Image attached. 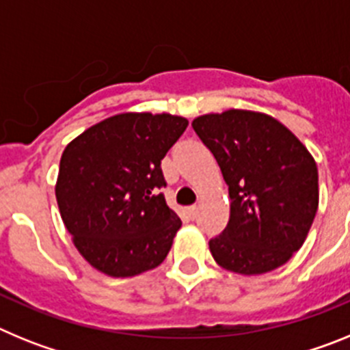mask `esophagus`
<instances>
[{
  "instance_id": "obj_1",
  "label": "esophagus",
  "mask_w": 350,
  "mask_h": 350,
  "mask_svg": "<svg viewBox=\"0 0 350 350\" xmlns=\"http://www.w3.org/2000/svg\"><path fill=\"white\" fill-rule=\"evenodd\" d=\"M198 213H200V206H198V205L189 206V215H191V219H196V217H198Z\"/></svg>"
}]
</instances>
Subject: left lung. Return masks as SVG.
Wrapping results in <instances>:
<instances>
[{"label": "left lung", "instance_id": "left-lung-1", "mask_svg": "<svg viewBox=\"0 0 350 350\" xmlns=\"http://www.w3.org/2000/svg\"><path fill=\"white\" fill-rule=\"evenodd\" d=\"M193 129L217 161L231 200L230 221L210 238L226 270L267 273L289 261L319 205V175L305 145L273 117L247 110L208 113Z\"/></svg>", "mask_w": 350, "mask_h": 350}]
</instances>
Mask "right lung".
I'll return each mask as SVG.
<instances>
[{
    "label": "right lung",
    "mask_w": 350,
    "mask_h": 350,
    "mask_svg": "<svg viewBox=\"0 0 350 350\" xmlns=\"http://www.w3.org/2000/svg\"><path fill=\"white\" fill-rule=\"evenodd\" d=\"M170 113H119L64 148L55 198L80 254L110 277H133L165 261L180 219L159 189L161 159L187 128Z\"/></svg>",
    "instance_id": "1"
}]
</instances>
